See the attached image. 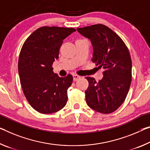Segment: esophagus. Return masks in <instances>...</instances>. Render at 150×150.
I'll use <instances>...</instances> for the list:
<instances>
[{"mask_svg":"<svg viewBox=\"0 0 150 150\" xmlns=\"http://www.w3.org/2000/svg\"><path fill=\"white\" fill-rule=\"evenodd\" d=\"M73 81H77V80H78L80 78V76H79V75H75V74H74V75H73Z\"/></svg>","mask_w":150,"mask_h":150,"instance_id":"obj_1","label":"esophagus"}]
</instances>
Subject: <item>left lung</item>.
<instances>
[{"label": "left lung", "instance_id": "1", "mask_svg": "<svg viewBox=\"0 0 150 150\" xmlns=\"http://www.w3.org/2000/svg\"><path fill=\"white\" fill-rule=\"evenodd\" d=\"M77 31L91 40L93 49L91 61L104 69L103 77L97 82L87 77L89 87L85 91L88 106L101 113H111L126 98L132 82V59L123 40L102 24L77 28Z\"/></svg>", "mask_w": 150, "mask_h": 150}]
</instances>
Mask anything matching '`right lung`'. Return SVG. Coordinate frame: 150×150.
<instances>
[{
  "label": "right lung",
  "instance_id": "obj_1",
  "mask_svg": "<svg viewBox=\"0 0 150 150\" xmlns=\"http://www.w3.org/2000/svg\"><path fill=\"white\" fill-rule=\"evenodd\" d=\"M75 30L73 28L42 27L24 42L18 64L21 85L26 99L38 112L55 113L66 105L73 76L59 77L52 66L59 58L63 41Z\"/></svg>",
  "mask_w": 150,
  "mask_h": 150
}]
</instances>
